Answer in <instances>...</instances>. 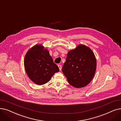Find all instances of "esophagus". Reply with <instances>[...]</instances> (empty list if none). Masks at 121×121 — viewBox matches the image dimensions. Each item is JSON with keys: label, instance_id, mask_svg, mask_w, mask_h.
<instances>
[{"label": "esophagus", "instance_id": "esophagus-1", "mask_svg": "<svg viewBox=\"0 0 121 121\" xmlns=\"http://www.w3.org/2000/svg\"><path fill=\"white\" fill-rule=\"evenodd\" d=\"M58 68H59L60 71H61V69H62V66H61V65H58Z\"/></svg>", "mask_w": 121, "mask_h": 121}]
</instances>
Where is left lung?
Segmentation results:
<instances>
[{
  "instance_id": "8db88e82",
  "label": "left lung",
  "mask_w": 121,
  "mask_h": 121,
  "mask_svg": "<svg viewBox=\"0 0 121 121\" xmlns=\"http://www.w3.org/2000/svg\"><path fill=\"white\" fill-rule=\"evenodd\" d=\"M96 68L93 52L86 45L81 44L68 52L62 70L71 86L80 88L91 82Z\"/></svg>"
}]
</instances>
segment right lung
<instances>
[{"label":"right lung","instance_id":"add662e5","mask_svg":"<svg viewBox=\"0 0 121 121\" xmlns=\"http://www.w3.org/2000/svg\"><path fill=\"white\" fill-rule=\"evenodd\" d=\"M24 65L30 79L39 85L49 82L54 73L59 71L48 51L41 45H35L27 52Z\"/></svg>","mask_w":121,"mask_h":121}]
</instances>
